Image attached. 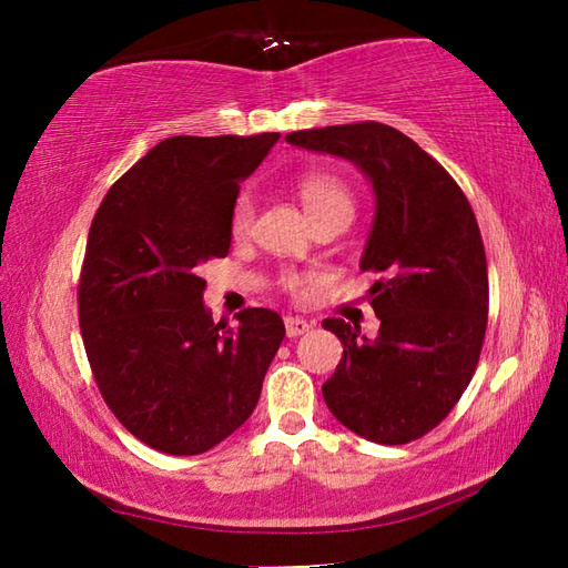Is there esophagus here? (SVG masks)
<instances>
[{
  "label": "esophagus",
  "instance_id": "34e87169",
  "mask_svg": "<svg viewBox=\"0 0 568 568\" xmlns=\"http://www.w3.org/2000/svg\"><path fill=\"white\" fill-rule=\"evenodd\" d=\"M312 327H315V324L303 317H285V334L291 336V339H295L300 334H307Z\"/></svg>",
  "mask_w": 568,
  "mask_h": 568
}]
</instances>
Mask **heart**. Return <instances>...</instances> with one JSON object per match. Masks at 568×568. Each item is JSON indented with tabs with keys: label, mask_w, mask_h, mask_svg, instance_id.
<instances>
[{
	"label": "heart",
	"mask_w": 568,
	"mask_h": 568,
	"mask_svg": "<svg viewBox=\"0 0 568 568\" xmlns=\"http://www.w3.org/2000/svg\"><path fill=\"white\" fill-rule=\"evenodd\" d=\"M300 200H303L310 216L320 212H327L332 207H352V195H348L346 185L339 178L329 173H307L300 178ZM253 222V195L251 192H241L236 197L232 216H229V226H232L234 236H244ZM295 277H287V285H295Z\"/></svg>",
	"instance_id": "1"
}]
</instances>
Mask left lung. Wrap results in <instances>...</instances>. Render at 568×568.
<instances>
[{"label": "left lung", "instance_id": "left-lung-1", "mask_svg": "<svg viewBox=\"0 0 568 568\" xmlns=\"http://www.w3.org/2000/svg\"><path fill=\"white\" fill-rule=\"evenodd\" d=\"M285 141L354 163L376 197L361 271L383 275L371 287L381 329L368 339L356 324L322 322L344 344L324 403L368 442L425 437L468 388L486 336L488 265L474 210L454 178L388 124L293 131Z\"/></svg>", "mask_w": 568, "mask_h": 568}]
</instances>
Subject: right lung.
Masks as SVG:
<instances>
[{"mask_svg": "<svg viewBox=\"0 0 568 568\" xmlns=\"http://www.w3.org/2000/svg\"><path fill=\"white\" fill-rule=\"evenodd\" d=\"M277 139H165L94 214L78 287L84 352L104 403L151 449L210 452L258 403L285 324L265 307L214 322L200 265L229 253L239 187Z\"/></svg>", "mask_w": 568, "mask_h": 568, "instance_id": "right-lung-1", "label": "right lung"}]
</instances>
